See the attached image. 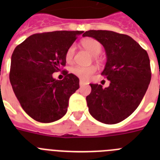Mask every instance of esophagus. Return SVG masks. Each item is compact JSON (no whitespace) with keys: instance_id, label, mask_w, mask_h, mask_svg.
Instances as JSON below:
<instances>
[{"instance_id":"1","label":"esophagus","mask_w":160,"mask_h":160,"mask_svg":"<svg viewBox=\"0 0 160 160\" xmlns=\"http://www.w3.org/2000/svg\"><path fill=\"white\" fill-rule=\"evenodd\" d=\"M79 84H80V86H83V85H85V84H87V83L85 82L84 81H83V80H80V82H79Z\"/></svg>"}]
</instances>
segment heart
Listing matches in <instances>:
<instances>
[{
  "mask_svg": "<svg viewBox=\"0 0 160 160\" xmlns=\"http://www.w3.org/2000/svg\"><path fill=\"white\" fill-rule=\"evenodd\" d=\"M81 45L82 47L87 49V51L94 56V59L95 61H98L99 58L98 57V55L102 51V46L101 43L98 41L94 38H86L83 39L81 42ZM75 53V47L73 46H70L68 48L67 51L66 53V60L67 62H72ZM96 67L94 66H87V67H83V66H75V67L72 68L71 72L73 74L77 76L82 80H88L92 75L93 73H95Z\"/></svg>",
  "mask_w": 160,
  "mask_h": 160,
  "instance_id": "heart-1",
  "label": "heart"
}]
</instances>
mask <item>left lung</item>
<instances>
[{
    "mask_svg": "<svg viewBox=\"0 0 160 160\" xmlns=\"http://www.w3.org/2000/svg\"><path fill=\"white\" fill-rule=\"evenodd\" d=\"M82 36L94 38L105 48L102 75L110 81L107 88L90 84L89 112L103 123H118L136 110L148 90L152 78L148 53L130 36L113 31L89 30Z\"/></svg>",
    "mask_w": 160,
    "mask_h": 160,
    "instance_id": "obj_1",
    "label": "left lung"
}]
</instances>
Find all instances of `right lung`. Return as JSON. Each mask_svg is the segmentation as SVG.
<instances>
[{"label":"right lung","mask_w":160,"mask_h":160,"mask_svg":"<svg viewBox=\"0 0 160 160\" xmlns=\"http://www.w3.org/2000/svg\"><path fill=\"white\" fill-rule=\"evenodd\" d=\"M83 31L35 33L18 45L11 58L9 80L24 111L38 122H52L67 111L70 97L79 88V79L63 70L56 80L54 72L66 66L68 48Z\"/></svg>","instance_id":"obj_1"}]
</instances>
